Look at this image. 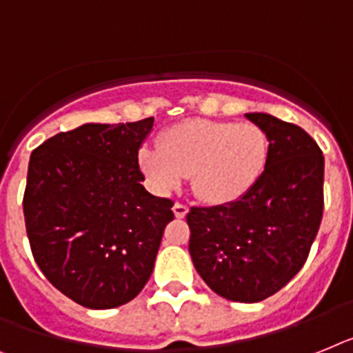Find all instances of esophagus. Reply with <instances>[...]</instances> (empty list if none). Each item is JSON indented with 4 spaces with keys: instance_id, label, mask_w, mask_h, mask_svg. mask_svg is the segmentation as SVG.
I'll return each mask as SVG.
<instances>
[{
    "instance_id": "esophagus-1",
    "label": "esophagus",
    "mask_w": 353,
    "mask_h": 353,
    "mask_svg": "<svg viewBox=\"0 0 353 353\" xmlns=\"http://www.w3.org/2000/svg\"><path fill=\"white\" fill-rule=\"evenodd\" d=\"M172 210H174V215H176L177 219H183L186 213H188V206H186V204H183V203H176Z\"/></svg>"
}]
</instances>
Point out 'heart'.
I'll list each match as a JSON object with an SVG mask.
<instances>
[{
    "instance_id": "b5f03b06",
    "label": "heart",
    "mask_w": 353,
    "mask_h": 353,
    "mask_svg": "<svg viewBox=\"0 0 353 353\" xmlns=\"http://www.w3.org/2000/svg\"><path fill=\"white\" fill-rule=\"evenodd\" d=\"M268 158L269 140L260 127L194 120L165 132L158 150H141L140 163L159 190L176 188L192 174V188L199 199L226 204L259 183Z\"/></svg>"
}]
</instances>
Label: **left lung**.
I'll return each mask as SVG.
<instances>
[{
    "label": "left lung",
    "mask_w": 353,
    "mask_h": 353,
    "mask_svg": "<svg viewBox=\"0 0 353 353\" xmlns=\"http://www.w3.org/2000/svg\"><path fill=\"white\" fill-rule=\"evenodd\" d=\"M248 120L269 140L259 183L241 199L190 208L192 262L219 296L256 303L291 282L303 268L323 217L325 158L301 127L265 112Z\"/></svg>",
    "instance_id": "obj_1"
}]
</instances>
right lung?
Returning a JSON list of instances; mask_svg holds the SVG:
<instances>
[{"mask_svg": "<svg viewBox=\"0 0 353 353\" xmlns=\"http://www.w3.org/2000/svg\"><path fill=\"white\" fill-rule=\"evenodd\" d=\"M152 125L85 123L30 156L23 212L32 254L55 289L88 309L140 294L174 219V203L141 185L138 150Z\"/></svg>", "mask_w": 353, "mask_h": 353, "instance_id": "1", "label": "right lung"}]
</instances>
